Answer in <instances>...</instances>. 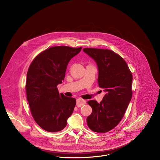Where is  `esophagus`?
Wrapping results in <instances>:
<instances>
[{
  "instance_id": "esophagus-1",
  "label": "esophagus",
  "mask_w": 160,
  "mask_h": 160,
  "mask_svg": "<svg viewBox=\"0 0 160 160\" xmlns=\"http://www.w3.org/2000/svg\"><path fill=\"white\" fill-rule=\"evenodd\" d=\"M86 103V102L85 100H83V99H81V98L77 99V100H76V106L78 107H81L83 106L84 105H85Z\"/></svg>"
}]
</instances>
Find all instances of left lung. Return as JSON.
I'll list each match as a JSON object with an SVG mask.
<instances>
[{
  "mask_svg": "<svg viewBox=\"0 0 160 160\" xmlns=\"http://www.w3.org/2000/svg\"><path fill=\"white\" fill-rule=\"evenodd\" d=\"M83 51L96 62L98 86L106 92L100 103L93 100L88 102L92 109L88 126L93 132H107L119 124L131 102L132 75L124 60L110 50L85 48Z\"/></svg>",
  "mask_w": 160,
  "mask_h": 160,
  "instance_id": "left-lung-1",
  "label": "left lung"
}]
</instances>
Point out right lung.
Wrapping results in <instances>:
<instances>
[{"mask_svg": "<svg viewBox=\"0 0 160 160\" xmlns=\"http://www.w3.org/2000/svg\"><path fill=\"white\" fill-rule=\"evenodd\" d=\"M82 47L56 46L39 53L31 63L26 82L27 100L32 117L44 130L55 132L63 130L73 112L76 99L59 93L70 60Z\"/></svg>", "mask_w": 160, "mask_h": 160, "instance_id": "right-lung-1", "label": "right lung"}]
</instances>
